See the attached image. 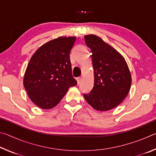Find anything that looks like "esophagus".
Returning a JSON list of instances; mask_svg holds the SVG:
<instances>
[{"mask_svg": "<svg viewBox=\"0 0 156 156\" xmlns=\"http://www.w3.org/2000/svg\"><path fill=\"white\" fill-rule=\"evenodd\" d=\"M76 80H77L78 84H80V82H81V80H82V78L81 77H78L77 78H76Z\"/></svg>", "mask_w": 156, "mask_h": 156, "instance_id": "1", "label": "esophagus"}]
</instances>
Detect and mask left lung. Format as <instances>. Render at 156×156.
Instances as JSON below:
<instances>
[{"mask_svg": "<svg viewBox=\"0 0 156 156\" xmlns=\"http://www.w3.org/2000/svg\"><path fill=\"white\" fill-rule=\"evenodd\" d=\"M84 41L92 53L94 84L90 93L83 94L84 98L98 111L112 109L130 90L131 76L128 65L122 55L100 37L87 35Z\"/></svg>", "mask_w": 156, "mask_h": 156, "instance_id": "obj_1", "label": "left lung"}]
</instances>
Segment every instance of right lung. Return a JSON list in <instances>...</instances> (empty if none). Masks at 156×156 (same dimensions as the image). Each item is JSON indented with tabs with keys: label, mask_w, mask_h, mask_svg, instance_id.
<instances>
[{
	"label": "right lung",
	"mask_w": 156,
	"mask_h": 156,
	"mask_svg": "<svg viewBox=\"0 0 156 156\" xmlns=\"http://www.w3.org/2000/svg\"><path fill=\"white\" fill-rule=\"evenodd\" d=\"M76 40V37H59L42 45L31 58L23 84L31 101L40 108L54 107L69 88L77 84L70 61Z\"/></svg>",
	"instance_id": "obj_1"
}]
</instances>
